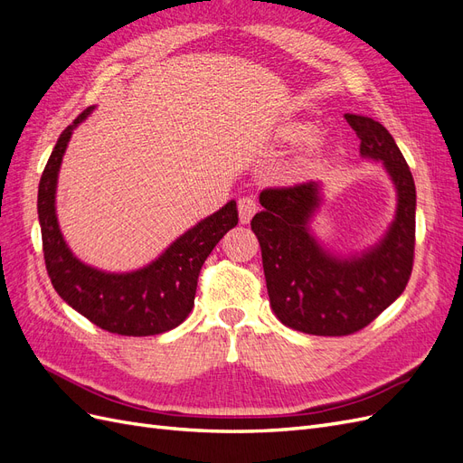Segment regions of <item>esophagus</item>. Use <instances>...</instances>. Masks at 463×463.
<instances>
[{
	"instance_id": "obj_1",
	"label": "esophagus",
	"mask_w": 463,
	"mask_h": 463,
	"mask_svg": "<svg viewBox=\"0 0 463 463\" xmlns=\"http://www.w3.org/2000/svg\"><path fill=\"white\" fill-rule=\"evenodd\" d=\"M237 208H240L241 223H249L250 218H253L255 213L259 210V204L253 197H241L240 201H237Z\"/></svg>"
}]
</instances>
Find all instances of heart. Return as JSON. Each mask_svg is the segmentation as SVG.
Masks as SVG:
<instances>
[{
  "label": "heart",
  "mask_w": 463,
  "mask_h": 463,
  "mask_svg": "<svg viewBox=\"0 0 463 463\" xmlns=\"http://www.w3.org/2000/svg\"><path fill=\"white\" fill-rule=\"evenodd\" d=\"M284 135H286L288 141H291V143H299V141H305V138L311 135V129H309V128H305V125H298V128H289V129H286V131H284Z\"/></svg>",
  "instance_id": "b5f03b06"
}]
</instances>
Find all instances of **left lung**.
I'll use <instances>...</instances> for the list:
<instances>
[{
  "instance_id": "obj_1",
  "label": "left lung",
  "mask_w": 463,
  "mask_h": 463,
  "mask_svg": "<svg viewBox=\"0 0 463 463\" xmlns=\"http://www.w3.org/2000/svg\"><path fill=\"white\" fill-rule=\"evenodd\" d=\"M344 118L359 137L363 156L383 160L396 185V220L384 240L347 260L326 253L307 228L320 203L315 181L264 189L262 213L250 220L274 315L315 335H349L371 325L402 296L415 257V184L408 162L381 123Z\"/></svg>"
}]
</instances>
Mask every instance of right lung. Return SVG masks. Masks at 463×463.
Here are the masks:
<instances>
[{
    "instance_id": "obj_1",
    "label": "right lung",
    "mask_w": 463,
    "mask_h": 463,
    "mask_svg": "<svg viewBox=\"0 0 463 463\" xmlns=\"http://www.w3.org/2000/svg\"><path fill=\"white\" fill-rule=\"evenodd\" d=\"M92 111L87 108L63 129L38 185L42 250L53 289L96 326L119 335H154L179 326L194 305L199 274L206 257L233 226L237 204L230 201L201 220L165 249L146 269L108 274L82 264L65 245L55 216V185L73 129Z\"/></svg>"
}]
</instances>
